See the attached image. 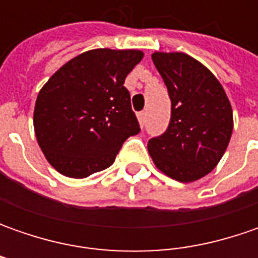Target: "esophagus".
<instances>
[{"label": "esophagus", "mask_w": 258, "mask_h": 258, "mask_svg": "<svg viewBox=\"0 0 258 258\" xmlns=\"http://www.w3.org/2000/svg\"><path fill=\"white\" fill-rule=\"evenodd\" d=\"M145 116H146V113H145V112L138 113V120H139V124H141V126H144L145 124Z\"/></svg>", "instance_id": "esophagus-1"}]
</instances>
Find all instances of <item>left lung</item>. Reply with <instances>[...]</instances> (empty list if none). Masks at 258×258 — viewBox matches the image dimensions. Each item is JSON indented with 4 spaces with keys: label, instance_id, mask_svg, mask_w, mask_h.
I'll return each mask as SVG.
<instances>
[{
    "label": "left lung",
    "instance_id": "left-lung-1",
    "mask_svg": "<svg viewBox=\"0 0 258 258\" xmlns=\"http://www.w3.org/2000/svg\"><path fill=\"white\" fill-rule=\"evenodd\" d=\"M155 67L171 97V122L148 142L155 166L179 182L208 175L233 134V109L218 79L191 55L155 51Z\"/></svg>",
    "mask_w": 258,
    "mask_h": 258
}]
</instances>
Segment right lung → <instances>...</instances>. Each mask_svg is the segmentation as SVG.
<instances>
[{
    "instance_id": "right-lung-1",
    "label": "right lung",
    "mask_w": 258,
    "mask_h": 258,
    "mask_svg": "<svg viewBox=\"0 0 258 258\" xmlns=\"http://www.w3.org/2000/svg\"><path fill=\"white\" fill-rule=\"evenodd\" d=\"M141 50L94 48L76 55L38 92L34 134L48 164L69 178H87L114 162L139 129L124 79Z\"/></svg>"
}]
</instances>
